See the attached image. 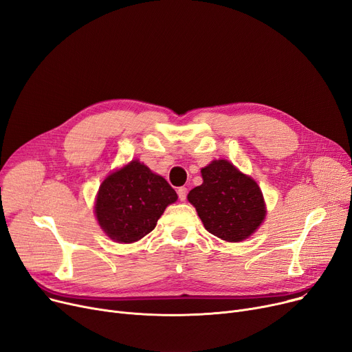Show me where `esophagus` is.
Instances as JSON below:
<instances>
[{"label": "esophagus", "mask_w": 352, "mask_h": 352, "mask_svg": "<svg viewBox=\"0 0 352 352\" xmlns=\"http://www.w3.org/2000/svg\"><path fill=\"white\" fill-rule=\"evenodd\" d=\"M178 198L181 199V201H186L187 199V188L186 187H181V188H178Z\"/></svg>", "instance_id": "esophagus-1"}]
</instances>
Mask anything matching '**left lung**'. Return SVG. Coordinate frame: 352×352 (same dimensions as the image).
I'll list each match as a JSON object with an SVG mask.
<instances>
[{"instance_id": "obj_1", "label": "left lung", "mask_w": 352, "mask_h": 352, "mask_svg": "<svg viewBox=\"0 0 352 352\" xmlns=\"http://www.w3.org/2000/svg\"><path fill=\"white\" fill-rule=\"evenodd\" d=\"M201 175L204 181L187 198L206 230L228 243L252 235L267 215L258 184L227 160H214Z\"/></svg>"}]
</instances>
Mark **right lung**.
<instances>
[{
  "label": "right lung",
  "mask_w": 352,
  "mask_h": 352,
  "mask_svg": "<svg viewBox=\"0 0 352 352\" xmlns=\"http://www.w3.org/2000/svg\"><path fill=\"white\" fill-rule=\"evenodd\" d=\"M177 198L165 178L133 160L102 181L94 210L111 239L131 244L155 228L165 208Z\"/></svg>",
  "instance_id": "obj_1"
}]
</instances>
